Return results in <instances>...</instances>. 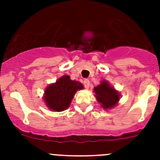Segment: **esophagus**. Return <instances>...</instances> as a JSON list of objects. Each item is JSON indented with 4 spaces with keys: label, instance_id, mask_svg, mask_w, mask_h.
<instances>
[{
    "label": "esophagus",
    "instance_id": "34e87169",
    "mask_svg": "<svg viewBox=\"0 0 160 160\" xmlns=\"http://www.w3.org/2000/svg\"><path fill=\"white\" fill-rule=\"evenodd\" d=\"M83 85H84L85 88L88 89L89 87H90V81H89L88 79H85L84 81H83Z\"/></svg>",
    "mask_w": 160,
    "mask_h": 160
}]
</instances>
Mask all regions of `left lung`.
<instances>
[{"instance_id":"obj_1","label":"left lung","mask_w":160,"mask_h":160,"mask_svg":"<svg viewBox=\"0 0 160 160\" xmlns=\"http://www.w3.org/2000/svg\"><path fill=\"white\" fill-rule=\"evenodd\" d=\"M94 90L96 98L98 102L101 103L102 108H112L119 100L118 92L110 87L107 82L102 81L101 84L94 87Z\"/></svg>"}]
</instances>
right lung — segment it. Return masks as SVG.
<instances>
[{
  "mask_svg": "<svg viewBox=\"0 0 160 160\" xmlns=\"http://www.w3.org/2000/svg\"><path fill=\"white\" fill-rule=\"evenodd\" d=\"M82 88V83L70 80L69 76L64 75L46 88L44 100L50 110L62 111L70 107L76 91Z\"/></svg>",
  "mask_w": 160,
  "mask_h": 160,
  "instance_id": "add662e5",
  "label": "right lung"
}]
</instances>
